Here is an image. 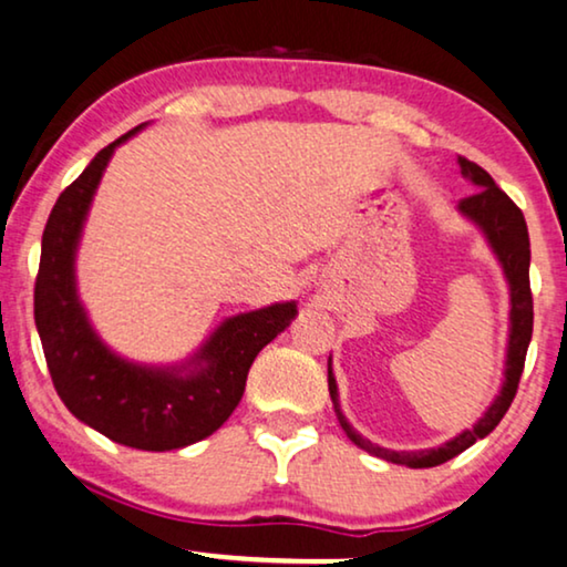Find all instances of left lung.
I'll use <instances>...</instances> for the list:
<instances>
[{"label": "left lung", "instance_id": "8db88e82", "mask_svg": "<svg viewBox=\"0 0 567 567\" xmlns=\"http://www.w3.org/2000/svg\"><path fill=\"white\" fill-rule=\"evenodd\" d=\"M458 168L462 176L472 181L477 186V194L466 196L458 202V215L466 217L472 225H477L482 236H485L487 246L493 248L497 264H501L505 282H508L511 292V313H508V347H505V371H503V386L493 399V404L487 406L485 414L474 422L472 427H466L464 433L443 443L437 449H422V451H391L383 449L379 443H371L368 437H362L354 430L347 417L339 410V391L337 379L331 373V358H329V394L334 402L337 420L347 437L354 446L368 451L371 456H379L383 462L410 466V470H427V466H437L449 458H454L466 451L480 437H485L497 427V422L503 420V414L508 412V406L516 396L518 379L524 373V360L526 350L532 342V327H534V303H532V288H529V261H532V248H529V230H526L524 213L513 205L511 196L501 192L493 176L485 168H480L477 163L458 157Z\"/></svg>", "mask_w": 567, "mask_h": 567}]
</instances>
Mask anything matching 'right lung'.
<instances>
[{"instance_id": "right-lung-1", "label": "right lung", "mask_w": 567, "mask_h": 567, "mask_svg": "<svg viewBox=\"0 0 567 567\" xmlns=\"http://www.w3.org/2000/svg\"><path fill=\"white\" fill-rule=\"evenodd\" d=\"M103 147L51 209L35 277V329L56 394L80 422L121 446L173 451L213 435L236 410L261 347L298 316L296 300L225 319L192 358L145 365L97 337L78 292L74 259L103 171L118 145Z\"/></svg>"}]
</instances>
